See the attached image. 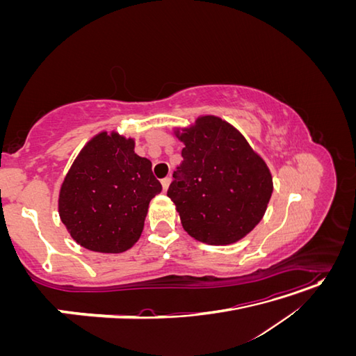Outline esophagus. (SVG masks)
I'll list each match as a JSON object with an SVG mask.
<instances>
[{"label": "esophagus", "mask_w": 356, "mask_h": 356, "mask_svg": "<svg viewBox=\"0 0 356 356\" xmlns=\"http://www.w3.org/2000/svg\"><path fill=\"white\" fill-rule=\"evenodd\" d=\"M169 184H170V178H169V177H166V178L161 179V187H163V191H166V190H168Z\"/></svg>", "instance_id": "obj_1"}]
</instances>
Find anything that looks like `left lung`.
Wrapping results in <instances>:
<instances>
[{"instance_id": "obj_1", "label": "left lung", "mask_w": 356, "mask_h": 356, "mask_svg": "<svg viewBox=\"0 0 356 356\" xmlns=\"http://www.w3.org/2000/svg\"><path fill=\"white\" fill-rule=\"evenodd\" d=\"M174 134L186 147L168 196L182 227L208 245L241 241L261 221L272 197L273 179L266 161L220 117L202 115Z\"/></svg>"}]
</instances>
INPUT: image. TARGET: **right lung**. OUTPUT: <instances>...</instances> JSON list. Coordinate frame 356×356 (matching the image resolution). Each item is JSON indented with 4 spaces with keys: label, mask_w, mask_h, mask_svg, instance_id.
<instances>
[{
    "label": "right lung",
    "mask_w": 356,
    "mask_h": 356,
    "mask_svg": "<svg viewBox=\"0 0 356 356\" xmlns=\"http://www.w3.org/2000/svg\"><path fill=\"white\" fill-rule=\"evenodd\" d=\"M161 191L152 161L135 139L101 132L83 147L59 191V217L86 250L120 254L144 229L148 204Z\"/></svg>",
    "instance_id": "obj_1"
}]
</instances>
